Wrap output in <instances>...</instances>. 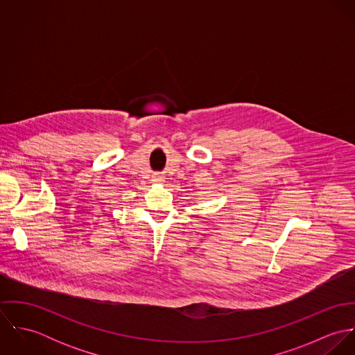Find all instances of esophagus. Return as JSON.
Returning <instances> with one entry per match:
<instances>
[{
  "instance_id": "34e87169",
  "label": "esophagus",
  "mask_w": 355,
  "mask_h": 355,
  "mask_svg": "<svg viewBox=\"0 0 355 355\" xmlns=\"http://www.w3.org/2000/svg\"><path fill=\"white\" fill-rule=\"evenodd\" d=\"M153 180H154V182H164V176H161L159 173H155V175L153 176Z\"/></svg>"
}]
</instances>
